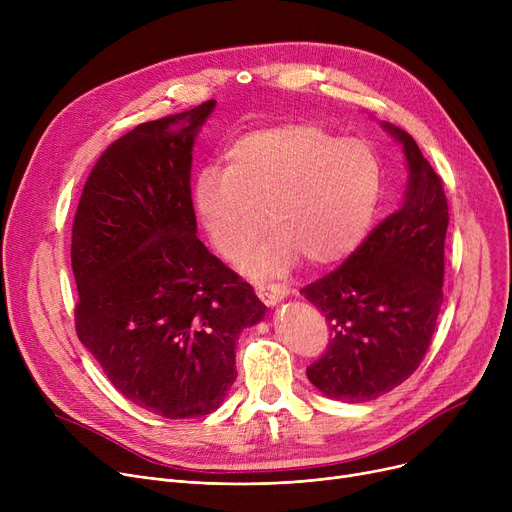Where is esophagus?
<instances>
[{"mask_svg": "<svg viewBox=\"0 0 512 512\" xmlns=\"http://www.w3.org/2000/svg\"><path fill=\"white\" fill-rule=\"evenodd\" d=\"M255 292L267 307H274L288 297V288L282 284H257Z\"/></svg>", "mask_w": 512, "mask_h": 512, "instance_id": "1", "label": "esophagus"}]
</instances>
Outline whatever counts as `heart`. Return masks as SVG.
<instances>
[{"mask_svg":"<svg viewBox=\"0 0 512 512\" xmlns=\"http://www.w3.org/2000/svg\"><path fill=\"white\" fill-rule=\"evenodd\" d=\"M380 191L382 166L367 143L338 139L315 124H282L236 141L226 172H201L195 207L224 257L251 245L267 211L276 234L247 259L249 272L267 274L297 255L326 265L351 253Z\"/></svg>","mask_w":512,"mask_h":512,"instance_id":"b5f03b06","label":"heart"}]
</instances>
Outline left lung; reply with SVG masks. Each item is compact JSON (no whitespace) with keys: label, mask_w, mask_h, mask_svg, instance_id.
<instances>
[{"label":"left lung","mask_w":512,"mask_h":512,"mask_svg":"<svg viewBox=\"0 0 512 512\" xmlns=\"http://www.w3.org/2000/svg\"><path fill=\"white\" fill-rule=\"evenodd\" d=\"M382 126L407 157L405 199L340 267L301 290L332 332L307 378L342 402L373 400L405 382L427 353L444 301L442 180L409 132Z\"/></svg>","instance_id":"1"}]
</instances>
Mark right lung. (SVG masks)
<instances>
[{
	"mask_svg": "<svg viewBox=\"0 0 512 512\" xmlns=\"http://www.w3.org/2000/svg\"><path fill=\"white\" fill-rule=\"evenodd\" d=\"M139 124L97 159L72 224L76 334L116 390L168 419L218 409L267 307L197 236L193 145L213 112Z\"/></svg>",
	"mask_w": 512,
	"mask_h": 512,
	"instance_id": "obj_1",
	"label": "right lung"
}]
</instances>
